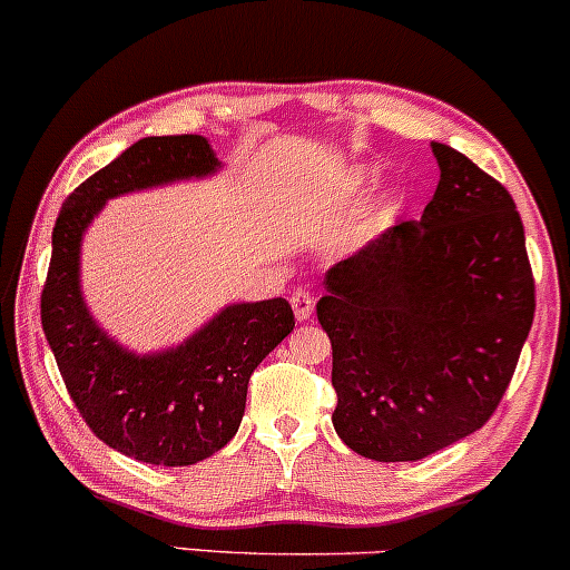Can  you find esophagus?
Listing matches in <instances>:
<instances>
[{"mask_svg": "<svg viewBox=\"0 0 570 570\" xmlns=\"http://www.w3.org/2000/svg\"><path fill=\"white\" fill-rule=\"evenodd\" d=\"M291 304H293V312H296L298 321H309V317H312V309H315V298H312L307 291L293 293Z\"/></svg>", "mask_w": 570, "mask_h": 570, "instance_id": "1", "label": "esophagus"}]
</instances>
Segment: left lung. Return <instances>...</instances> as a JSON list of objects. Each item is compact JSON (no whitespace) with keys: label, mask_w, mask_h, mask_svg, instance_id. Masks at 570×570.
I'll use <instances>...</instances> for the list:
<instances>
[{"label":"left lung","mask_w":570,"mask_h":570,"mask_svg":"<svg viewBox=\"0 0 570 570\" xmlns=\"http://www.w3.org/2000/svg\"><path fill=\"white\" fill-rule=\"evenodd\" d=\"M421 223H400L326 274L334 430L375 462H415L481 430L535 312L508 189L445 144Z\"/></svg>","instance_id":"1"}]
</instances>
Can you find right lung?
<instances>
[{"instance_id": "1", "label": "right lung", "mask_w": 570, "mask_h": 570, "mask_svg": "<svg viewBox=\"0 0 570 570\" xmlns=\"http://www.w3.org/2000/svg\"><path fill=\"white\" fill-rule=\"evenodd\" d=\"M204 136L144 138L67 195L40 296L42 332L67 394L106 445L138 462L185 468L230 443L247 405V383L287 334L285 298L225 307L185 345L136 356L108 340L78 287L81 236L108 198L217 168Z\"/></svg>"}]
</instances>
